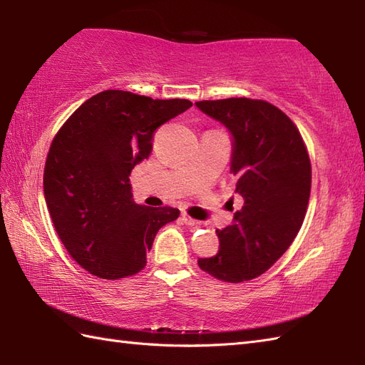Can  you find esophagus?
Segmentation results:
<instances>
[{
  "label": "esophagus",
  "mask_w": 365,
  "mask_h": 365,
  "mask_svg": "<svg viewBox=\"0 0 365 365\" xmlns=\"http://www.w3.org/2000/svg\"><path fill=\"white\" fill-rule=\"evenodd\" d=\"M182 221H183L185 224H187V226H197V224H199V221L192 220L191 216H188L187 213H183V215H182Z\"/></svg>",
  "instance_id": "1"
}]
</instances>
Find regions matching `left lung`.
Segmentation results:
<instances>
[{
    "instance_id": "1",
    "label": "left lung",
    "mask_w": 365,
    "mask_h": 365,
    "mask_svg": "<svg viewBox=\"0 0 365 365\" xmlns=\"http://www.w3.org/2000/svg\"><path fill=\"white\" fill-rule=\"evenodd\" d=\"M196 106L230 133V173L243 199L234 224L216 230L218 254L197 263L224 282L250 281L265 273L298 235L311 196V161L294 123L268 102L226 98Z\"/></svg>"
}]
</instances>
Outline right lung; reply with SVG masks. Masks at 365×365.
Wrapping results in <instances>:
<instances>
[{
  "label": "right lung",
  "mask_w": 365,
  "mask_h": 365,
  "mask_svg": "<svg viewBox=\"0 0 365 365\" xmlns=\"http://www.w3.org/2000/svg\"><path fill=\"white\" fill-rule=\"evenodd\" d=\"M191 105L103 91L54 136L43 170L45 202L61 242L91 274L139 273L157 232L180 215L173 207L136 204L128 175L149 157L153 131Z\"/></svg>",
  "instance_id": "add662e5"
}]
</instances>
